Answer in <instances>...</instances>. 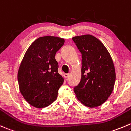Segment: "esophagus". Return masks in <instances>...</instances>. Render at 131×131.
Here are the masks:
<instances>
[{
  "instance_id": "34e87169",
  "label": "esophagus",
  "mask_w": 131,
  "mask_h": 131,
  "mask_svg": "<svg viewBox=\"0 0 131 131\" xmlns=\"http://www.w3.org/2000/svg\"><path fill=\"white\" fill-rule=\"evenodd\" d=\"M69 75H70L69 73H66V74H64V77L65 78H67L68 77H69Z\"/></svg>"
}]
</instances>
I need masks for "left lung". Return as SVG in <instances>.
<instances>
[{
	"label": "left lung",
	"instance_id": "8db88e82",
	"mask_svg": "<svg viewBox=\"0 0 131 131\" xmlns=\"http://www.w3.org/2000/svg\"><path fill=\"white\" fill-rule=\"evenodd\" d=\"M82 54V77L74 87L77 98L86 107L104 104L112 93L115 72L111 55L104 45L92 35L72 38Z\"/></svg>",
	"mask_w": 131,
	"mask_h": 131
}]
</instances>
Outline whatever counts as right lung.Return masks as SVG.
Segmentation results:
<instances>
[{
  "label": "right lung",
  "instance_id": "add662e5",
  "mask_svg": "<svg viewBox=\"0 0 131 131\" xmlns=\"http://www.w3.org/2000/svg\"><path fill=\"white\" fill-rule=\"evenodd\" d=\"M64 43V39L58 37H41L24 54L17 80L22 95L33 107L44 108L57 98L64 78L58 72L55 54Z\"/></svg>",
  "mask_w": 131,
  "mask_h": 131
}]
</instances>
